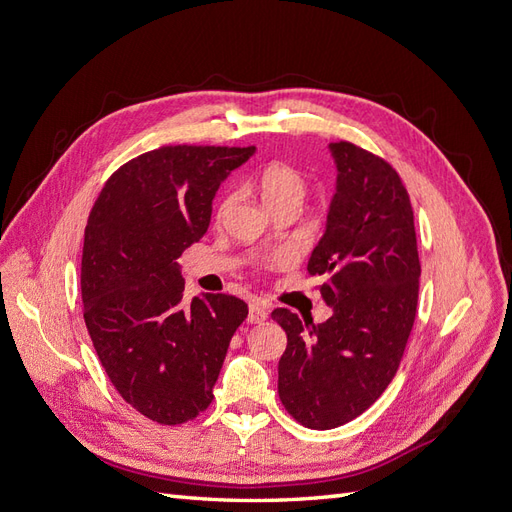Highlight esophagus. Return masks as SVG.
Segmentation results:
<instances>
[{
  "instance_id": "esophagus-1",
  "label": "esophagus",
  "mask_w": 512,
  "mask_h": 512,
  "mask_svg": "<svg viewBox=\"0 0 512 512\" xmlns=\"http://www.w3.org/2000/svg\"><path fill=\"white\" fill-rule=\"evenodd\" d=\"M267 316H269L267 307L262 305L260 301H252L250 303V314H247V322H250V324H260V322L267 320Z\"/></svg>"
}]
</instances>
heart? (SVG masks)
I'll return each instance as SVG.
<instances>
[{
    "label": "heart",
    "mask_w": 512,
    "mask_h": 512,
    "mask_svg": "<svg viewBox=\"0 0 512 512\" xmlns=\"http://www.w3.org/2000/svg\"><path fill=\"white\" fill-rule=\"evenodd\" d=\"M260 196L271 209L282 205H301L307 194V181L299 168L286 162H271L258 177ZM226 207V200L222 209Z\"/></svg>",
    "instance_id": "obj_1"
}]
</instances>
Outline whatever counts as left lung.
Listing matches in <instances>:
<instances>
[{
    "instance_id": "8db88e82",
    "label": "left lung",
    "mask_w": 512,
    "mask_h": 512,
    "mask_svg": "<svg viewBox=\"0 0 512 512\" xmlns=\"http://www.w3.org/2000/svg\"><path fill=\"white\" fill-rule=\"evenodd\" d=\"M329 149L337 183L307 271L327 277L320 294L333 314L320 324L286 307L271 314L288 337L277 393L309 429L352 421L391 384L416 318L421 277L414 213L397 170L348 141Z\"/></svg>"
}]
</instances>
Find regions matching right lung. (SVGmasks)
Masks as SVG:
<instances>
[{
    "instance_id": "right-lung-1",
    "label": "right lung",
    "mask_w": 512,
    "mask_h": 512,
    "mask_svg": "<svg viewBox=\"0 0 512 512\" xmlns=\"http://www.w3.org/2000/svg\"><path fill=\"white\" fill-rule=\"evenodd\" d=\"M256 147L168 145L117 168L89 213L83 316L117 393L160 425H181L213 399L245 301H183L177 258L205 235L220 183Z\"/></svg>"
}]
</instances>
